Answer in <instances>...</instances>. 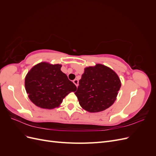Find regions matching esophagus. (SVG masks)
Wrapping results in <instances>:
<instances>
[{"label":"esophagus","instance_id":"esophagus-1","mask_svg":"<svg viewBox=\"0 0 156 156\" xmlns=\"http://www.w3.org/2000/svg\"><path fill=\"white\" fill-rule=\"evenodd\" d=\"M73 83L75 84V86H76L77 87L79 86V81L77 79H75V80H73Z\"/></svg>","mask_w":156,"mask_h":156}]
</instances>
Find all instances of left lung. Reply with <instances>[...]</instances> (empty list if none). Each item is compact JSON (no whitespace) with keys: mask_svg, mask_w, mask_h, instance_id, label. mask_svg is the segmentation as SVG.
Masks as SVG:
<instances>
[{"mask_svg":"<svg viewBox=\"0 0 156 156\" xmlns=\"http://www.w3.org/2000/svg\"><path fill=\"white\" fill-rule=\"evenodd\" d=\"M75 94L81 107L90 112L104 111L115 103L121 87L119 77L101 64L84 68Z\"/></svg>","mask_w":156,"mask_h":156,"instance_id":"left-lung-1","label":"left lung"}]
</instances>
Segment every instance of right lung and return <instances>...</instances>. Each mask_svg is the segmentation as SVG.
<instances>
[{
	"label": "right lung",
	"instance_id": "right-lung-1",
	"mask_svg": "<svg viewBox=\"0 0 156 156\" xmlns=\"http://www.w3.org/2000/svg\"><path fill=\"white\" fill-rule=\"evenodd\" d=\"M59 64L42 62L33 66L25 79L26 92L30 100L45 109L58 107L63 99L77 87L64 73Z\"/></svg>",
	"mask_w": 156,
	"mask_h": 156
}]
</instances>
